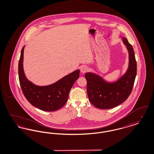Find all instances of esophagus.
<instances>
[{
  "mask_svg": "<svg viewBox=\"0 0 154 154\" xmlns=\"http://www.w3.org/2000/svg\"><path fill=\"white\" fill-rule=\"evenodd\" d=\"M89 70V68L87 66H82L81 67L80 71L82 73H86Z\"/></svg>",
  "mask_w": 154,
  "mask_h": 154,
  "instance_id": "esophagus-1",
  "label": "esophagus"
}]
</instances>
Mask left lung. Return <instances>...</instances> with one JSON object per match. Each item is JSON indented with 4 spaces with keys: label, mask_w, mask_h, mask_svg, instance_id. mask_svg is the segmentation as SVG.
<instances>
[{
    "label": "left lung",
    "mask_w": 154,
    "mask_h": 154,
    "mask_svg": "<svg viewBox=\"0 0 154 154\" xmlns=\"http://www.w3.org/2000/svg\"><path fill=\"white\" fill-rule=\"evenodd\" d=\"M122 41L129 53V66L118 80L109 82L97 74L91 72L85 74L88 98L96 108H114L125 101L131 94L137 73V63L132 45L125 37H122Z\"/></svg>",
    "instance_id": "8db88e82"
}]
</instances>
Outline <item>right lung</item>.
<instances>
[{
	"label": "right lung",
	"instance_id": "right-lung-1",
	"mask_svg": "<svg viewBox=\"0 0 154 154\" xmlns=\"http://www.w3.org/2000/svg\"><path fill=\"white\" fill-rule=\"evenodd\" d=\"M23 47L18 63L19 80L22 92L33 106L45 111H54L67 102L70 91L80 76V70L67 74L56 82L46 86H38L27 79L23 67Z\"/></svg>",
	"mask_w": 154,
	"mask_h": 154
}]
</instances>
